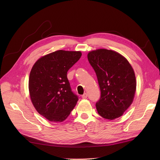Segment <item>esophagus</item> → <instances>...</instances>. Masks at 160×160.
Instances as JSON below:
<instances>
[{"label":"esophagus","mask_w":160,"mask_h":160,"mask_svg":"<svg viewBox=\"0 0 160 160\" xmlns=\"http://www.w3.org/2000/svg\"><path fill=\"white\" fill-rule=\"evenodd\" d=\"M87 97H88V94L86 93H84L83 94L82 96V98H83V99H85V98H87Z\"/></svg>","instance_id":"obj_1"}]
</instances>
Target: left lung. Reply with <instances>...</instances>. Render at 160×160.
<instances>
[{
    "mask_svg": "<svg viewBox=\"0 0 160 160\" xmlns=\"http://www.w3.org/2000/svg\"><path fill=\"white\" fill-rule=\"evenodd\" d=\"M100 89L96 103L98 113L113 120L122 115L132 104L136 90V80L128 61L119 53L107 49H97L88 54Z\"/></svg>",
    "mask_w": 160,
    "mask_h": 160,
    "instance_id": "1",
    "label": "left lung"
}]
</instances>
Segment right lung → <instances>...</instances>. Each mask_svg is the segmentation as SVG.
<instances>
[{
    "instance_id": "obj_1",
    "label": "right lung",
    "mask_w": 160,
    "mask_h": 160,
    "mask_svg": "<svg viewBox=\"0 0 160 160\" xmlns=\"http://www.w3.org/2000/svg\"><path fill=\"white\" fill-rule=\"evenodd\" d=\"M81 56L80 51L57 50L41 57L32 67L28 82L32 102L49 121H63L77 103L67 74Z\"/></svg>"
}]
</instances>
